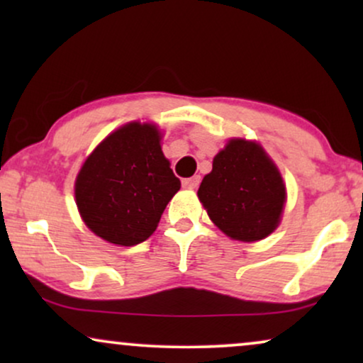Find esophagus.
<instances>
[{
    "mask_svg": "<svg viewBox=\"0 0 363 363\" xmlns=\"http://www.w3.org/2000/svg\"><path fill=\"white\" fill-rule=\"evenodd\" d=\"M200 182H201L200 175H195L191 178H185V180H183V186L188 188V190H195V188H198V185H200Z\"/></svg>",
    "mask_w": 363,
    "mask_h": 363,
    "instance_id": "obj_1",
    "label": "esophagus"
}]
</instances>
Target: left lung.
<instances>
[{"mask_svg": "<svg viewBox=\"0 0 363 363\" xmlns=\"http://www.w3.org/2000/svg\"><path fill=\"white\" fill-rule=\"evenodd\" d=\"M198 198L210 220L231 240H264L281 221L286 185L259 143L231 138L213 158Z\"/></svg>", "mask_w": 363, "mask_h": 363, "instance_id": "obj_1", "label": "left lung"}]
</instances>
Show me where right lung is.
Returning a JSON list of instances; mask_svg holds the SVG:
<instances>
[{
    "instance_id": "obj_1",
    "label": "right lung",
    "mask_w": 363,
    "mask_h": 363,
    "mask_svg": "<svg viewBox=\"0 0 363 363\" xmlns=\"http://www.w3.org/2000/svg\"><path fill=\"white\" fill-rule=\"evenodd\" d=\"M152 123L117 128L87 157L76 178V203L84 223L102 240L135 246L157 230L182 183L173 175Z\"/></svg>"
}]
</instances>
